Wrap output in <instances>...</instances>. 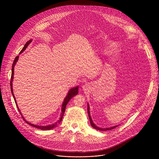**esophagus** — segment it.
Returning a JSON list of instances; mask_svg holds the SVG:
<instances>
[{"label": "esophagus", "mask_w": 159, "mask_h": 159, "mask_svg": "<svg viewBox=\"0 0 159 159\" xmlns=\"http://www.w3.org/2000/svg\"><path fill=\"white\" fill-rule=\"evenodd\" d=\"M82 88H83V90L84 91H88V90L89 89V88H90L89 84H84V85H83V86H82Z\"/></svg>", "instance_id": "obj_1"}]
</instances>
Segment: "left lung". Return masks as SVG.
<instances>
[{"label":"left lung","instance_id":"8db88e82","mask_svg":"<svg viewBox=\"0 0 159 159\" xmlns=\"http://www.w3.org/2000/svg\"><path fill=\"white\" fill-rule=\"evenodd\" d=\"M88 115H89V120H90V123H91V126L94 128L95 129L97 130H100V131H107V130H112L115 129L116 127H117L118 125H115L113 127H108V128H102V127H99L98 126H97L93 122V120L91 118V114H90V108H89V103H88Z\"/></svg>","mask_w":159,"mask_h":159}]
</instances>
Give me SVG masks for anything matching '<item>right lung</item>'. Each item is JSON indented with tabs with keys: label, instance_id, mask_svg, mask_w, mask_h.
Listing matches in <instances>:
<instances>
[{
	"label": "right lung",
	"instance_id": "1",
	"mask_svg": "<svg viewBox=\"0 0 159 159\" xmlns=\"http://www.w3.org/2000/svg\"><path fill=\"white\" fill-rule=\"evenodd\" d=\"M32 40H29L25 44V45L23 47L22 50L20 51V54H21L23 51H24L25 50V49L27 48V46H29V45L32 42ZM18 59H19V56H16V57H15V60H14V61H13V65H12V68H11V81H10V87H11V91L12 95H13V98H14V100H15V102L16 105V106H17V108H18V109L20 113H21L22 117H23V119L24 120V121H25V122H26L27 124H29V125H32V126H33V127H35V128H37V129H39L43 130H51V129H52L56 127L61 122V121H62L63 116H64V113H65V111H66V106H67L68 102L70 101V100L72 97H73L75 95H76L78 94V86H76L75 88L73 87V88L70 89L69 90V91H68V93H67V95H66V98H64V102H63L62 105V108H62V109H61L62 113H61V117H60L59 120H57V122H56L54 123V124H50V125H35V124H31L30 122H27V121L25 119V118L24 117V116L22 115V113H21V111L20 110L19 107H18V105H17V103H16V98H15V95H14L13 91V87H12V86H13V83H12V82H13V81L14 67H15V66L16 62H18Z\"/></svg>",
	"mask_w": 159,
	"mask_h": 159
}]
</instances>
